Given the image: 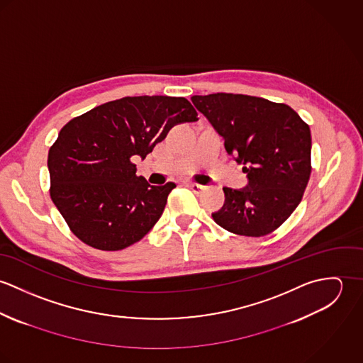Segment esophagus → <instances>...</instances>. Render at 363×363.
<instances>
[{
    "mask_svg": "<svg viewBox=\"0 0 363 363\" xmlns=\"http://www.w3.org/2000/svg\"><path fill=\"white\" fill-rule=\"evenodd\" d=\"M186 186H187L189 189H191L196 194H200V193L204 190V186L197 184V183H186Z\"/></svg>",
    "mask_w": 363,
    "mask_h": 363,
    "instance_id": "esophagus-1",
    "label": "esophagus"
}]
</instances>
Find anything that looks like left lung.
Segmentation results:
<instances>
[{
  "label": "left lung",
  "instance_id": "left-lung-1",
  "mask_svg": "<svg viewBox=\"0 0 363 363\" xmlns=\"http://www.w3.org/2000/svg\"><path fill=\"white\" fill-rule=\"evenodd\" d=\"M191 102L223 138L225 150L247 174L240 190L223 187L212 213L223 229L259 238L281 226L302 201L311 177L309 125L288 104L235 94L196 95Z\"/></svg>",
  "mask_w": 363,
  "mask_h": 363
}]
</instances>
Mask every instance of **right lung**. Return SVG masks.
<instances>
[{
  "mask_svg": "<svg viewBox=\"0 0 363 363\" xmlns=\"http://www.w3.org/2000/svg\"><path fill=\"white\" fill-rule=\"evenodd\" d=\"M187 99L127 96L68 121L49 151L50 196L72 233L116 252L141 240L159 220L174 183L151 186L133 159L152 152L172 127L197 121Z\"/></svg>",
  "mask_w": 363,
  "mask_h": 363,
  "instance_id": "1",
  "label": "right lung"
}]
</instances>
